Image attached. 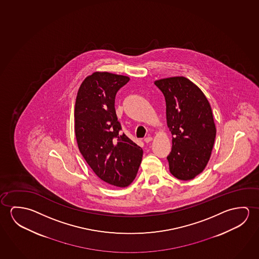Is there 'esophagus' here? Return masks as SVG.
<instances>
[{"mask_svg":"<svg viewBox=\"0 0 259 259\" xmlns=\"http://www.w3.org/2000/svg\"><path fill=\"white\" fill-rule=\"evenodd\" d=\"M152 137H147L145 140H144V141L146 142V143H149L150 141H152Z\"/></svg>","mask_w":259,"mask_h":259,"instance_id":"1","label":"esophagus"}]
</instances>
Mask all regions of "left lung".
<instances>
[{
  "instance_id": "obj_1",
  "label": "left lung",
  "mask_w": 259,
  "mask_h": 259,
  "mask_svg": "<svg viewBox=\"0 0 259 259\" xmlns=\"http://www.w3.org/2000/svg\"><path fill=\"white\" fill-rule=\"evenodd\" d=\"M155 84L165 99L172 133L170 172L177 179L191 180L205 168L213 148L216 127L211 108L201 89L184 76L161 79Z\"/></svg>"
}]
</instances>
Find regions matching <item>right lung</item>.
I'll use <instances>...</instances> for the list:
<instances>
[{
	"instance_id": "1",
	"label": "right lung",
	"mask_w": 259,
	"mask_h": 259,
	"mask_svg": "<svg viewBox=\"0 0 259 259\" xmlns=\"http://www.w3.org/2000/svg\"><path fill=\"white\" fill-rule=\"evenodd\" d=\"M130 78L95 72L83 80L74 107L79 150L95 175L109 185L126 187L135 179L143 150L124 133L116 115L115 96Z\"/></svg>"
}]
</instances>
